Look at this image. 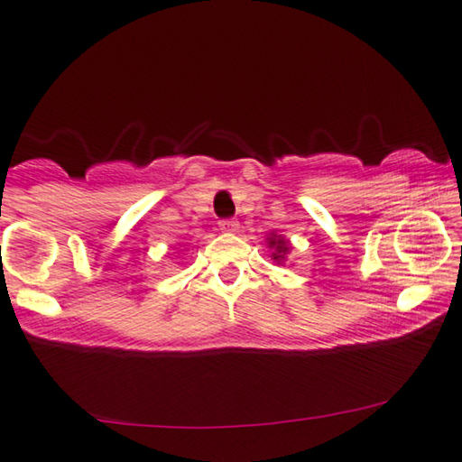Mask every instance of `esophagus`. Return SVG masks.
<instances>
[{
    "label": "esophagus",
    "mask_w": 462,
    "mask_h": 462,
    "mask_svg": "<svg viewBox=\"0 0 462 462\" xmlns=\"http://www.w3.org/2000/svg\"><path fill=\"white\" fill-rule=\"evenodd\" d=\"M219 230H222V232H236L238 222H236V219H230V217L219 219Z\"/></svg>",
    "instance_id": "esophagus-1"
}]
</instances>
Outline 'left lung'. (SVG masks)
I'll list each match as a JSON object with an SVG mask.
<instances>
[{"label": "left lung", "mask_w": 462, "mask_h": 462, "mask_svg": "<svg viewBox=\"0 0 462 462\" xmlns=\"http://www.w3.org/2000/svg\"><path fill=\"white\" fill-rule=\"evenodd\" d=\"M270 245L275 249V253H273L275 261H280L288 253V243L284 238H270Z\"/></svg>", "instance_id": "left-lung-1"}]
</instances>
